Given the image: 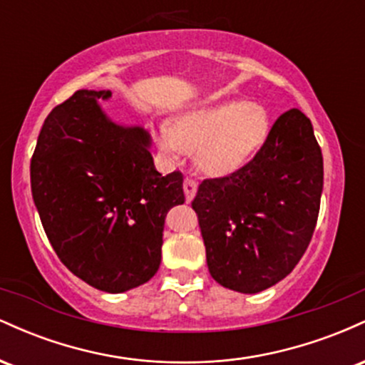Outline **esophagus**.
<instances>
[{
	"label": "esophagus",
	"instance_id": "esophagus-1",
	"mask_svg": "<svg viewBox=\"0 0 365 365\" xmlns=\"http://www.w3.org/2000/svg\"><path fill=\"white\" fill-rule=\"evenodd\" d=\"M183 192H185L187 200L194 199V195H195V192H197V182H195L194 178L187 177L185 180H183Z\"/></svg>",
	"mask_w": 365,
	"mask_h": 365
}]
</instances>
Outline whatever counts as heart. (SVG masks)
Segmentation results:
<instances>
[{"mask_svg":"<svg viewBox=\"0 0 365 365\" xmlns=\"http://www.w3.org/2000/svg\"><path fill=\"white\" fill-rule=\"evenodd\" d=\"M269 113L259 104L230 99L192 108L173 127L159 128L158 145L170 159L197 150L199 166L209 175L232 173L262 148L269 135Z\"/></svg>","mask_w":365,"mask_h":365,"instance_id":"1","label":"heart"}]
</instances>
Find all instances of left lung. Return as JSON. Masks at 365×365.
Returning a JSON list of instances; mask_svg holds the SVG:
<instances>
[{
    "instance_id": "obj_1",
    "label": "left lung",
    "mask_w": 365,
    "mask_h": 365,
    "mask_svg": "<svg viewBox=\"0 0 365 365\" xmlns=\"http://www.w3.org/2000/svg\"><path fill=\"white\" fill-rule=\"evenodd\" d=\"M321 192V148L311 120L292 108L249 163L197 188L192 209L212 278L240 293L282 282L311 244Z\"/></svg>"
}]
</instances>
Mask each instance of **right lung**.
I'll use <instances>...</instances> for the list:
<instances>
[{"label": "right lung", "mask_w": 365, "mask_h": 365, "mask_svg": "<svg viewBox=\"0 0 365 365\" xmlns=\"http://www.w3.org/2000/svg\"><path fill=\"white\" fill-rule=\"evenodd\" d=\"M77 91L44 120L31 159L32 197L54 252L91 287L121 293L149 282L161 262L165 216L185 202L183 175L163 177L140 127H120Z\"/></svg>", "instance_id": "obj_1"}]
</instances>
